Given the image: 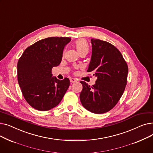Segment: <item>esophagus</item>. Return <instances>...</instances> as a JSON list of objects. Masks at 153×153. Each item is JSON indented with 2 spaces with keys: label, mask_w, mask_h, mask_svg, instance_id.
<instances>
[{
  "label": "esophagus",
  "mask_w": 153,
  "mask_h": 153,
  "mask_svg": "<svg viewBox=\"0 0 153 153\" xmlns=\"http://www.w3.org/2000/svg\"><path fill=\"white\" fill-rule=\"evenodd\" d=\"M70 82L71 83H74V82H77V80L76 79H74V78H71L70 79Z\"/></svg>",
  "instance_id": "obj_1"
}]
</instances>
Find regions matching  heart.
I'll return each instance as SVG.
<instances>
[{
	"instance_id": "obj_1",
	"label": "heart",
	"mask_w": 153,
	"mask_h": 153,
	"mask_svg": "<svg viewBox=\"0 0 153 153\" xmlns=\"http://www.w3.org/2000/svg\"><path fill=\"white\" fill-rule=\"evenodd\" d=\"M74 45L79 54L82 53H87L89 51V45L85 39L80 38L77 39L74 43Z\"/></svg>"
}]
</instances>
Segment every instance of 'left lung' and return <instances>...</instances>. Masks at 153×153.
Masks as SVG:
<instances>
[{
    "instance_id": "left-lung-1",
    "label": "left lung",
    "mask_w": 153,
    "mask_h": 153,
    "mask_svg": "<svg viewBox=\"0 0 153 153\" xmlns=\"http://www.w3.org/2000/svg\"><path fill=\"white\" fill-rule=\"evenodd\" d=\"M92 57L87 72L97 77L89 85L81 81L82 90L80 100L92 113L101 114L113 108L123 95L127 82L128 68L122 53L111 43L91 39Z\"/></svg>"
}]
</instances>
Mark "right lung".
Masks as SVG:
<instances>
[{
  "instance_id": "obj_1",
  "label": "right lung",
  "mask_w": 153,
  "mask_h": 153,
  "mask_svg": "<svg viewBox=\"0 0 153 153\" xmlns=\"http://www.w3.org/2000/svg\"><path fill=\"white\" fill-rule=\"evenodd\" d=\"M70 37H50L24 51L17 64L18 82L24 98L36 110L47 111L57 106L70 84L65 77H52L53 67L60 64Z\"/></svg>"
}]
</instances>
